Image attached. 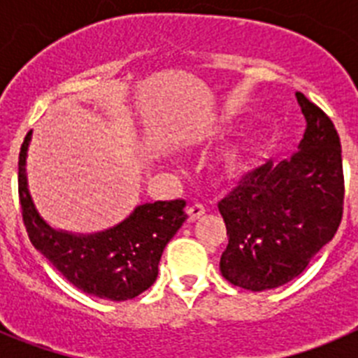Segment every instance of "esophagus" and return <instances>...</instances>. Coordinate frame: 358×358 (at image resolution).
I'll list each match as a JSON object with an SVG mask.
<instances>
[{"mask_svg":"<svg viewBox=\"0 0 358 358\" xmlns=\"http://www.w3.org/2000/svg\"><path fill=\"white\" fill-rule=\"evenodd\" d=\"M204 213H206V206H204V204H201V202H194V204L188 208L189 220H197V218Z\"/></svg>","mask_w":358,"mask_h":358,"instance_id":"esophagus-1","label":"esophagus"}]
</instances>
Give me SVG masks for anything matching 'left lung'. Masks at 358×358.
<instances>
[{
    "label": "left lung",
    "instance_id": "left-lung-1",
    "mask_svg": "<svg viewBox=\"0 0 358 358\" xmlns=\"http://www.w3.org/2000/svg\"><path fill=\"white\" fill-rule=\"evenodd\" d=\"M306 120L297 150L267 159L242 176L218 202L226 222L220 273L240 289L262 292L297 278L339 227L344 177L339 134L303 93H296Z\"/></svg>",
    "mask_w": 358,
    "mask_h": 358
}]
</instances>
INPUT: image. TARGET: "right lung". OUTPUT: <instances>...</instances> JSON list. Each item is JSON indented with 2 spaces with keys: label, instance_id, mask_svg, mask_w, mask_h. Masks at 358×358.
<instances>
[{
  "label": "right lung",
  "instance_id": "add662e5",
  "mask_svg": "<svg viewBox=\"0 0 358 358\" xmlns=\"http://www.w3.org/2000/svg\"><path fill=\"white\" fill-rule=\"evenodd\" d=\"M28 132L19 152V201L28 238L53 267L82 292L109 301H127L156 281L166 243L188 215L186 202H147L125 220L98 233H71L50 226L37 211L28 189Z\"/></svg>",
  "mask_w": 358,
  "mask_h": 358
}]
</instances>
